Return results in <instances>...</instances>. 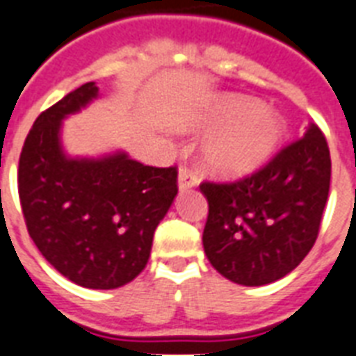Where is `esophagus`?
I'll return each mask as SVG.
<instances>
[{"label": "esophagus", "mask_w": 356, "mask_h": 356, "mask_svg": "<svg viewBox=\"0 0 356 356\" xmlns=\"http://www.w3.org/2000/svg\"><path fill=\"white\" fill-rule=\"evenodd\" d=\"M179 190L181 192H184V190H190L194 188V186H197V177H195V173L192 172V170H188V168H181L179 170Z\"/></svg>", "instance_id": "1"}]
</instances>
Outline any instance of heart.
I'll return each instance as SVG.
<instances>
[{
    "mask_svg": "<svg viewBox=\"0 0 356 356\" xmlns=\"http://www.w3.org/2000/svg\"><path fill=\"white\" fill-rule=\"evenodd\" d=\"M218 127L203 144V161L222 177H243L262 168L281 147L286 122L275 108L242 96H222L201 118Z\"/></svg>",
    "mask_w": 356,
    "mask_h": 356,
    "instance_id": "1",
    "label": "heart"
}]
</instances>
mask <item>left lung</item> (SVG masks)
I'll return each instance as SVG.
<instances>
[{"label": "left lung", "instance_id": "left-lung-1", "mask_svg": "<svg viewBox=\"0 0 356 356\" xmlns=\"http://www.w3.org/2000/svg\"><path fill=\"white\" fill-rule=\"evenodd\" d=\"M329 184V145L314 123L253 175L229 184L203 183L207 259L243 286L282 279L314 245Z\"/></svg>", "mask_w": 356, "mask_h": 356}]
</instances>
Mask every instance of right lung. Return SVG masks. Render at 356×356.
Listing matches in <instances>:
<instances>
[{"mask_svg": "<svg viewBox=\"0 0 356 356\" xmlns=\"http://www.w3.org/2000/svg\"><path fill=\"white\" fill-rule=\"evenodd\" d=\"M97 97L96 83H86L36 118L19 155L18 194L44 259L79 286L113 290L147 264L177 195V170L144 166L125 151L70 156L63 122Z\"/></svg>", "mask_w": 356, "mask_h": 356, "instance_id": "add662e5", "label": "right lung"}]
</instances>
